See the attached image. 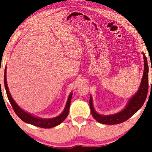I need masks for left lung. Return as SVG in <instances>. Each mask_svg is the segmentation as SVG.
I'll return each mask as SVG.
<instances>
[{
	"mask_svg": "<svg viewBox=\"0 0 152 152\" xmlns=\"http://www.w3.org/2000/svg\"><path fill=\"white\" fill-rule=\"evenodd\" d=\"M143 59H144V71L143 75L141 80L140 88L134 96H133L130 101H129L127 107L122 111H121L117 114L112 115H107V116H103V115H99L94 110L93 104H92V97H90V107L92 115L96 119L98 122L102 123V124L107 125H115L125 122V121L132 117L135 113L140 110V108L143 106V104L146 99L148 92V64L147 58L143 53ZM152 71V70H151ZM152 84V82H151Z\"/></svg>",
	"mask_w": 152,
	"mask_h": 152,
	"instance_id": "1",
	"label": "left lung"
}]
</instances>
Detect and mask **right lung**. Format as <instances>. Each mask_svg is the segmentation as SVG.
<instances>
[{
    "instance_id": "add662e5",
    "label": "right lung",
    "mask_w": 152,
    "mask_h": 152,
    "mask_svg": "<svg viewBox=\"0 0 152 152\" xmlns=\"http://www.w3.org/2000/svg\"><path fill=\"white\" fill-rule=\"evenodd\" d=\"M6 72H7V67H5L4 82V86H5V89H6L7 97H8L10 103H11L15 113H16L17 116L19 117L20 119L23 121H24L27 123H29V124H31L33 125L37 126V127H42V128H51V127H56V126L58 125L59 124H60V123L66 119L67 116H68V113H69V109H70L72 96V94H70V96H69L68 101H67V103L66 105V107L65 109H64L63 113L57 117L53 118V119H39V118L33 117L32 115L29 114V113L24 111L23 110H22L16 104V102H15L13 99H12L11 95L10 94L8 86H7V84Z\"/></svg>"
}]
</instances>
